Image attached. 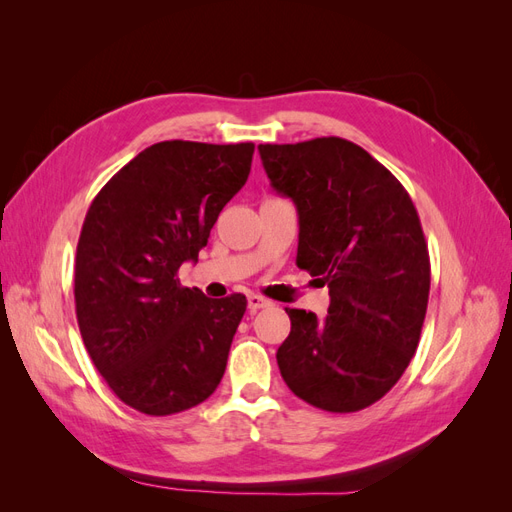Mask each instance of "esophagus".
<instances>
[{"label": "esophagus", "mask_w": 512, "mask_h": 512, "mask_svg": "<svg viewBox=\"0 0 512 512\" xmlns=\"http://www.w3.org/2000/svg\"><path fill=\"white\" fill-rule=\"evenodd\" d=\"M269 305H271V301L260 297V294H250V297H247V309H250L252 314L258 312V309H262V307H269Z\"/></svg>", "instance_id": "obj_1"}]
</instances>
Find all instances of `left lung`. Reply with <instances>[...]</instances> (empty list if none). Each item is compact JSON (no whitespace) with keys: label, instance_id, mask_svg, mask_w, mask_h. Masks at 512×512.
I'll return each mask as SVG.
<instances>
[{"label":"left lung","instance_id":"left-lung-1","mask_svg":"<svg viewBox=\"0 0 512 512\" xmlns=\"http://www.w3.org/2000/svg\"><path fill=\"white\" fill-rule=\"evenodd\" d=\"M258 151L273 188L297 207V267L331 297L322 320L286 307L282 378L309 406L363 410L393 389L421 339L431 282L421 220L391 170L346 138Z\"/></svg>","mask_w":512,"mask_h":512}]
</instances>
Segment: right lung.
<instances>
[{
	"label": "right lung",
	"mask_w": 512,
	"mask_h": 512,
	"mask_svg": "<svg viewBox=\"0 0 512 512\" xmlns=\"http://www.w3.org/2000/svg\"><path fill=\"white\" fill-rule=\"evenodd\" d=\"M254 143L164 141L123 166L89 205L74 303L85 348L123 404L166 416L218 389L245 294L179 284L220 211L247 181Z\"/></svg>",
	"instance_id": "add662e5"
}]
</instances>
